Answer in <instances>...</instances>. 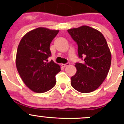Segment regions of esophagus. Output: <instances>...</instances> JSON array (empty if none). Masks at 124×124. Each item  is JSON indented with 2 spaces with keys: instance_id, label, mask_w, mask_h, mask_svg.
<instances>
[{
  "instance_id": "obj_1",
  "label": "esophagus",
  "mask_w": 124,
  "mask_h": 124,
  "mask_svg": "<svg viewBox=\"0 0 124 124\" xmlns=\"http://www.w3.org/2000/svg\"><path fill=\"white\" fill-rule=\"evenodd\" d=\"M69 65H70V63H65V64H62L61 66H63V67H66V66H68Z\"/></svg>"
}]
</instances>
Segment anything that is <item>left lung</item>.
<instances>
[{"label": "left lung", "instance_id": "left-lung-1", "mask_svg": "<svg viewBox=\"0 0 124 124\" xmlns=\"http://www.w3.org/2000/svg\"><path fill=\"white\" fill-rule=\"evenodd\" d=\"M68 31L77 43L79 58L84 60L76 63L77 72L71 77L72 87L80 93L94 91L104 81L110 67L111 53L107 41L100 31L88 26Z\"/></svg>", "mask_w": 124, "mask_h": 124}]
</instances>
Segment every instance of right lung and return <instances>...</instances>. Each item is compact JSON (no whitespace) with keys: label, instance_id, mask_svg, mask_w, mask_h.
<instances>
[{"label":"right lung","instance_id":"obj_1","mask_svg":"<svg viewBox=\"0 0 124 124\" xmlns=\"http://www.w3.org/2000/svg\"><path fill=\"white\" fill-rule=\"evenodd\" d=\"M59 30L37 28L27 33L18 45L16 66L25 85L35 93H45L56 84L60 66L48 58L51 56L50 45Z\"/></svg>","mask_w":124,"mask_h":124}]
</instances>
